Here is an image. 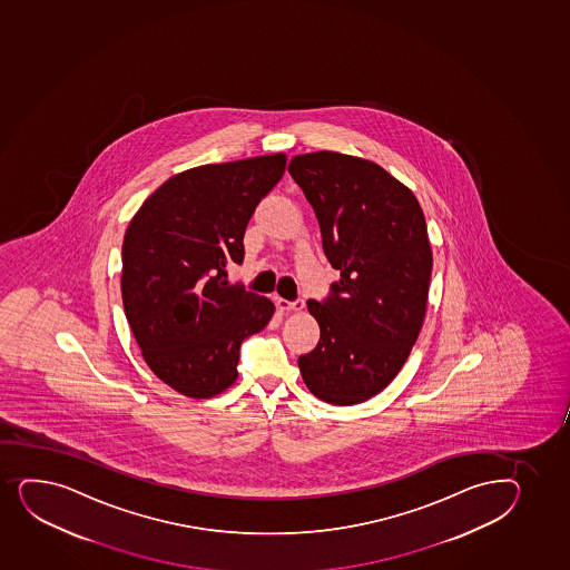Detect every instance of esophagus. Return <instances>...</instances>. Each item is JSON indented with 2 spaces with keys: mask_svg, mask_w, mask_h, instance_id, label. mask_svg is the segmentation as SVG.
<instances>
[{
  "mask_svg": "<svg viewBox=\"0 0 570 570\" xmlns=\"http://www.w3.org/2000/svg\"><path fill=\"white\" fill-rule=\"evenodd\" d=\"M276 306L281 308V311H301L303 306H305V301L295 299V301H286L282 299V297H276Z\"/></svg>",
  "mask_w": 570,
  "mask_h": 570,
  "instance_id": "34e87169",
  "label": "esophagus"
}]
</instances>
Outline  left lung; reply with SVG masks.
I'll return each instance as SVG.
<instances>
[{
    "label": "left lung",
    "mask_w": 570,
    "mask_h": 570,
    "mask_svg": "<svg viewBox=\"0 0 570 570\" xmlns=\"http://www.w3.org/2000/svg\"><path fill=\"white\" fill-rule=\"evenodd\" d=\"M288 171L314 208L324 254L341 278L308 301L318 346L299 355L301 376L325 403L374 397L416 343L433 254L416 196L386 169L346 154H301Z\"/></svg>",
    "instance_id": "8db88e82"
}]
</instances>
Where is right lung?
I'll return each mask as SVG.
<instances>
[{
    "label": "right lung",
    "instance_id": "add662e5",
    "mask_svg": "<svg viewBox=\"0 0 570 570\" xmlns=\"http://www.w3.org/2000/svg\"><path fill=\"white\" fill-rule=\"evenodd\" d=\"M284 154L199 166L169 178L129 222L122 301L148 367L186 397L237 380L240 343L275 314L267 297L227 282L243 264L246 226L281 180Z\"/></svg>",
    "mask_w": 570,
    "mask_h": 570
}]
</instances>
